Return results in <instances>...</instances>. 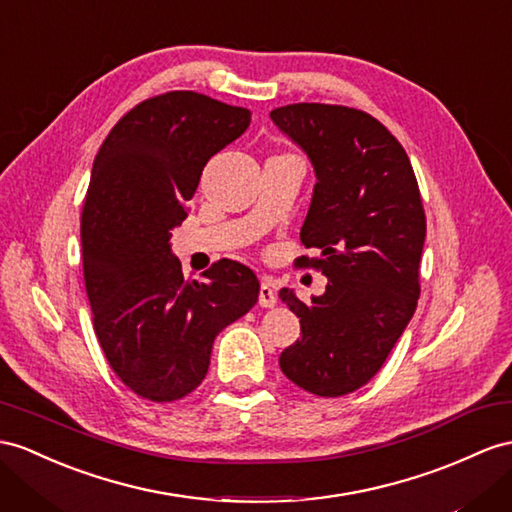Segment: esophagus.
Wrapping results in <instances>:
<instances>
[{"instance_id": "34e87169", "label": "esophagus", "mask_w": 512, "mask_h": 512, "mask_svg": "<svg viewBox=\"0 0 512 512\" xmlns=\"http://www.w3.org/2000/svg\"><path fill=\"white\" fill-rule=\"evenodd\" d=\"M259 305L261 307H274L277 305V294H274V287L270 281H264L259 287Z\"/></svg>"}]
</instances>
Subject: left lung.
<instances>
[{
  "label": "left lung",
  "mask_w": 512,
  "mask_h": 512,
  "mask_svg": "<svg viewBox=\"0 0 512 512\" xmlns=\"http://www.w3.org/2000/svg\"><path fill=\"white\" fill-rule=\"evenodd\" d=\"M316 170L318 183L298 257L329 285L303 303L279 298L300 318V339L281 352L283 374L322 398L363 387L383 368L413 318L426 240L422 194L409 155L372 114L329 103H292L270 112Z\"/></svg>",
  "instance_id": "1"
}]
</instances>
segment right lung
Masks as SVG:
<instances>
[{
  "label": "right lung",
  "instance_id": "add662e5",
  "mask_svg": "<svg viewBox=\"0 0 512 512\" xmlns=\"http://www.w3.org/2000/svg\"><path fill=\"white\" fill-rule=\"evenodd\" d=\"M248 123L246 108L170 90L131 108L95 157L80 231L86 294L110 368L144 400L199 387L216 335L257 303L251 268L220 259L207 281L183 279L170 253L209 157Z\"/></svg>",
  "mask_w": 512,
  "mask_h": 512
}]
</instances>
